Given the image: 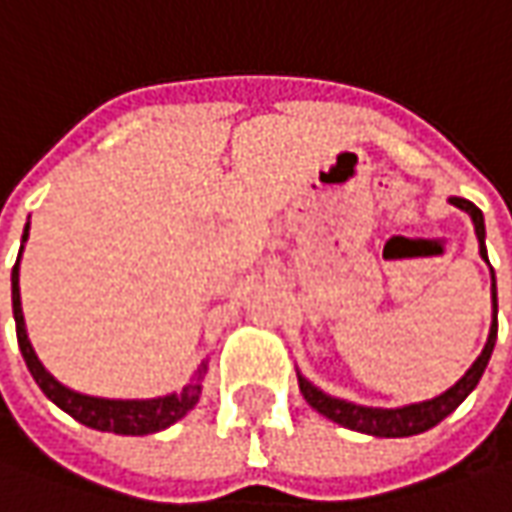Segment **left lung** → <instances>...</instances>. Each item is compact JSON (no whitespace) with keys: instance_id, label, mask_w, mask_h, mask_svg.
<instances>
[{"instance_id":"8db88e82","label":"left lung","mask_w":512,"mask_h":512,"mask_svg":"<svg viewBox=\"0 0 512 512\" xmlns=\"http://www.w3.org/2000/svg\"><path fill=\"white\" fill-rule=\"evenodd\" d=\"M453 206H459V209H465L467 215L473 218V226H476V238H479V255L487 260V249H485V218H482V209L476 206V203L465 201V198H450ZM493 272V269H490ZM493 326H490V337H487L485 351L479 354V360L470 365V371H467L465 377L459 379L450 391H445L442 397L428 399V402H419V405H405V408H394V411H388V408H365V405H354V402H345V399L337 397H328L323 394L320 388H314L309 379L300 377V391H303V397L309 402L311 408L317 411V414L328 416L331 422H337V425H343V428H351V431H360V433H371V436H414V433H422L433 428V425H439L445 416H450L462 402L465 397L479 385V379L485 374L487 360H490V354H493V345H496V331H499V323H496V311H499V303H496V277H493Z\"/></svg>"}]
</instances>
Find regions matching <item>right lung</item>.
I'll return each instance as SVG.
<instances>
[{"label": "right lung", "mask_w": 512, "mask_h": 512, "mask_svg": "<svg viewBox=\"0 0 512 512\" xmlns=\"http://www.w3.org/2000/svg\"><path fill=\"white\" fill-rule=\"evenodd\" d=\"M27 240V226L22 243ZM22 255V252H19ZM10 286H13V320H16V340L22 348V357L27 362V371L33 374L36 385L45 391L47 399H53L64 414H70L73 419H79L81 425L96 428V431L121 433V436H144V433H155L169 428L172 422H178L181 416H186L195 402L201 397V379L206 365L201 368L198 379H192L181 394H169V397L158 399H98L76 394L70 388H64L59 379H53L45 371V365L39 362L33 345L27 340L25 317H22V300H19V257L16 266L10 274Z\"/></svg>", "instance_id": "1"}]
</instances>
